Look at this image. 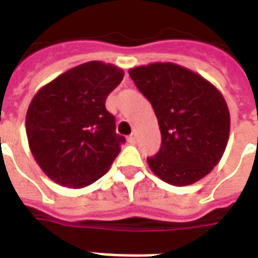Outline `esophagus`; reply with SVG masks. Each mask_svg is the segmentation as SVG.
<instances>
[{"mask_svg":"<svg viewBox=\"0 0 258 258\" xmlns=\"http://www.w3.org/2000/svg\"><path fill=\"white\" fill-rule=\"evenodd\" d=\"M127 141H128V144H131V145H134L135 142H137V134L135 133H133L131 135H128V138H127Z\"/></svg>","mask_w":258,"mask_h":258,"instance_id":"1","label":"esophagus"}]
</instances>
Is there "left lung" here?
Returning a JSON list of instances; mask_svg holds the SVG:
<instances>
[{"instance_id":"1","label":"left lung","mask_w":258,"mask_h":258,"mask_svg":"<svg viewBox=\"0 0 258 258\" xmlns=\"http://www.w3.org/2000/svg\"><path fill=\"white\" fill-rule=\"evenodd\" d=\"M137 88L152 103L162 145L148 164L175 186L199 181L216 167L229 138V110L214 85L175 63L130 69Z\"/></svg>"}]
</instances>
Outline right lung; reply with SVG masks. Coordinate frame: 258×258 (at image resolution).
I'll list each match as a JSON object with an SVG mask.
<instances>
[{
    "label": "right lung",
    "mask_w": 258,
    "mask_h": 258,
    "mask_svg": "<svg viewBox=\"0 0 258 258\" xmlns=\"http://www.w3.org/2000/svg\"><path fill=\"white\" fill-rule=\"evenodd\" d=\"M124 77L121 69L92 60L70 69L37 92L26 114L33 156L56 184L84 188L99 179L125 138L105 107Z\"/></svg>",
    "instance_id": "add662e5"
}]
</instances>
